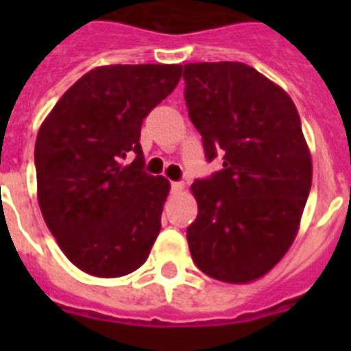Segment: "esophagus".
Returning a JSON list of instances; mask_svg holds the SVG:
<instances>
[{
    "label": "esophagus",
    "mask_w": 351,
    "mask_h": 351,
    "mask_svg": "<svg viewBox=\"0 0 351 351\" xmlns=\"http://www.w3.org/2000/svg\"><path fill=\"white\" fill-rule=\"evenodd\" d=\"M171 190H173V193H180V191L184 190V184L182 182H173V184H171Z\"/></svg>",
    "instance_id": "1"
}]
</instances>
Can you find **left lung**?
I'll use <instances>...</instances> for the list:
<instances>
[{"label":"left lung","instance_id":"1","mask_svg":"<svg viewBox=\"0 0 351 351\" xmlns=\"http://www.w3.org/2000/svg\"><path fill=\"white\" fill-rule=\"evenodd\" d=\"M186 105L206 160L223 169L191 184L197 218L191 258L210 278L248 284L293 244L312 186L297 107L278 84L241 62L184 65Z\"/></svg>","mask_w":351,"mask_h":351}]
</instances>
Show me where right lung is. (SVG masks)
Masks as SVG:
<instances>
[{
	"label": "right lung",
	"mask_w": 351,
	"mask_h": 351,
	"mask_svg": "<svg viewBox=\"0 0 351 351\" xmlns=\"http://www.w3.org/2000/svg\"><path fill=\"white\" fill-rule=\"evenodd\" d=\"M182 65H103L60 97L35 141L37 201L67 259L99 278L137 271L160 235L171 184L146 175L141 125ZM136 154L131 164L123 160Z\"/></svg>",
	"instance_id": "add662e5"
}]
</instances>
